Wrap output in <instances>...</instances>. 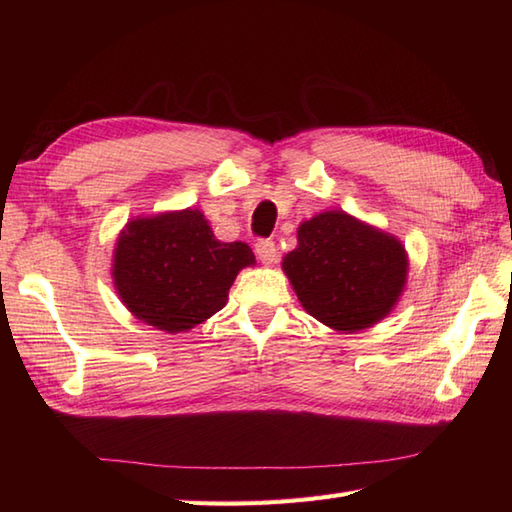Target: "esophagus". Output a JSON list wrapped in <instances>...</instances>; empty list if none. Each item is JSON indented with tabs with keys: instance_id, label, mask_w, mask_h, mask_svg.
Here are the masks:
<instances>
[{
	"instance_id": "obj_1",
	"label": "esophagus",
	"mask_w": 512,
	"mask_h": 512,
	"mask_svg": "<svg viewBox=\"0 0 512 512\" xmlns=\"http://www.w3.org/2000/svg\"><path fill=\"white\" fill-rule=\"evenodd\" d=\"M255 253H257L259 262H262V264H275V259H277V246H275L273 239L264 237V239H259V242L255 244Z\"/></svg>"
}]
</instances>
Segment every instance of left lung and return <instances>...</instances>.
<instances>
[{
    "label": "left lung",
    "instance_id": "left-lung-1",
    "mask_svg": "<svg viewBox=\"0 0 512 512\" xmlns=\"http://www.w3.org/2000/svg\"><path fill=\"white\" fill-rule=\"evenodd\" d=\"M297 237L299 246L284 257V273L314 319L356 332L394 308L407 279V255L396 237L343 211L303 222Z\"/></svg>",
    "mask_w": 512,
    "mask_h": 512
}]
</instances>
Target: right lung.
<instances>
[{"instance_id":"add662e5","label":"right lung","mask_w":512,"mask_h":512,"mask_svg":"<svg viewBox=\"0 0 512 512\" xmlns=\"http://www.w3.org/2000/svg\"><path fill=\"white\" fill-rule=\"evenodd\" d=\"M255 264L244 242H217L200 211L129 222L114 250V284L129 312L169 334L226 306L239 270Z\"/></svg>"}]
</instances>
